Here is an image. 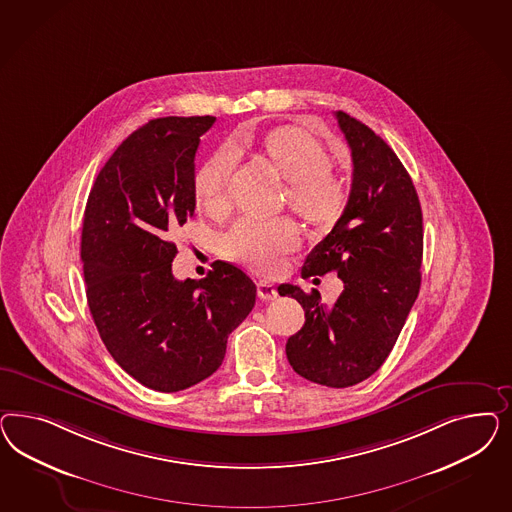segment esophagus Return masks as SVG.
Instances as JSON below:
<instances>
[{"mask_svg":"<svg viewBox=\"0 0 512 512\" xmlns=\"http://www.w3.org/2000/svg\"><path fill=\"white\" fill-rule=\"evenodd\" d=\"M257 295H259V298H263V300H274V298H278V291H276V287L272 283L259 281L257 283Z\"/></svg>","mask_w":512,"mask_h":512,"instance_id":"esophagus-1","label":"esophagus"}]
</instances>
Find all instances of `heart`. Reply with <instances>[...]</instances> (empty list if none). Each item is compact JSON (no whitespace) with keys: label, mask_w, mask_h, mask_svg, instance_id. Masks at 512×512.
I'll use <instances>...</instances> for the list:
<instances>
[{"label":"heart","mask_w":512,"mask_h":512,"mask_svg":"<svg viewBox=\"0 0 512 512\" xmlns=\"http://www.w3.org/2000/svg\"><path fill=\"white\" fill-rule=\"evenodd\" d=\"M257 155L283 180H287V202L298 216L315 227H332L343 216L349 189L332 171V157L325 146L298 127H278L259 144ZM236 154L221 148L202 165L195 176V195L204 208L223 212L229 206ZM300 233L295 221L240 219L219 240L227 259L270 274L278 270L285 255L295 251Z\"/></svg>","instance_id":"b5f03b06"}]
</instances>
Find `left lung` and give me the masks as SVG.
<instances>
[{
    "instance_id": "obj_1",
    "label": "left lung",
    "mask_w": 512,
    "mask_h": 512,
    "mask_svg": "<svg viewBox=\"0 0 512 512\" xmlns=\"http://www.w3.org/2000/svg\"><path fill=\"white\" fill-rule=\"evenodd\" d=\"M351 148L353 184L334 229L311 249L302 278L336 272L343 291L332 308L296 285H281L306 323L285 345L298 375L325 387H353L381 368L420 289L422 210L398 155L368 125L338 110Z\"/></svg>"
}]
</instances>
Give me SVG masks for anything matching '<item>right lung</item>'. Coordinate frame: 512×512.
<instances>
[{
	"mask_svg": "<svg viewBox=\"0 0 512 512\" xmlns=\"http://www.w3.org/2000/svg\"><path fill=\"white\" fill-rule=\"evenodd\" d=\"M214 116L157 118L110 155L93 182L80 259L99 336L140 385L178 392L221 366L257 287L216 261L206 278L172 276L174 234L195 214V154Z\"/></svg>",
	"mask_w": 512,
	"mask_h": 512,
	"instance_id": "1",
	"label": "right lung"
}]
</instances>
